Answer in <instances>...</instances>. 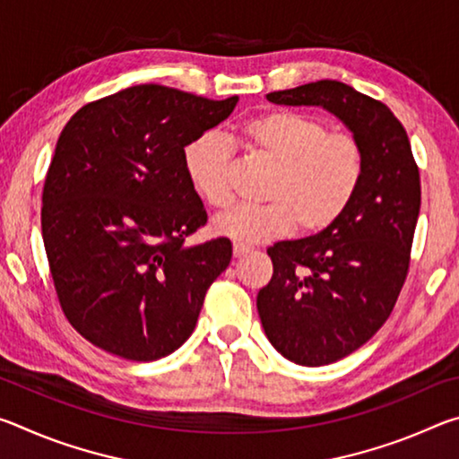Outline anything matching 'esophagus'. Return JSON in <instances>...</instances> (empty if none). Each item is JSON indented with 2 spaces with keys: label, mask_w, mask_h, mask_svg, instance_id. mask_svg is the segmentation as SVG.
Instances as JSON below:
<instances>
[{
  "label": "esophagus",
  "mask_w": 459,
  "mask_h": 459,
  "mask_svg": "<svg viewBox=\"0 0 459 459\" xmlns=\"http://www.w3.org/2000/svg\"><path fill=\"white\" fill-rule=\"evenodd\" d=\"M247 253H251V247H247L243 243L232 245V255H235V257H245Z\"/></svg>",
  "instance_id": "obj_1"
}]
</instances>
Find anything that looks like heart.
Returning <instances> with one entry per match:
<instances>
[{
    "label": "heart",
    "mask_w": 459,
    "mask_h": 459,
    "mask_svg": "<svg viewBox=\"0 0 459 459\" xmlns=\"http://www.w3.org/2000/svg\"><path fill=\"white\" fill-rule=\"evenodd\" d=\"M235 135L248 152L275 166L267 204H237L214 216L212 230L238 243H265L293 227L317 235L351 208L364 178V150L351 134H330L328 123L299 111H263L240 121ZM232 147L206 131L184 147V172L192 190L211 206L230 198Z\"/></svg>",
    "instance_id": "b5f03b06"
}]
</instances>
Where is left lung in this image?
Returning <instances> with one entry per match:
<instances>
[{"label":"left lung","mask_w":459,"mask_h":459,"mask_svg":"<svg viewBox=\"0 0 459 459\" xmlns=\"http://www.w3.org/2000/svg\"><path fill=\"white\" fill-rule=\"evenodd\" d=\"M267 99L324 107L352 131L367 160L356 198L336 224L267 248L273 277L257 295L275 351L301 367H324L367 344L397 304L421 206L419 168L391 108L344 82L317 81Z\"/></svg>","instance_id":"obj_1"}]
</instances>
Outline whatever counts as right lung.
<instances>
[{"mask_svg": "<svg viewBox=\"0 0 459 459\" xmlns=\"http://www.w3.org/2000/svg\"><path fill=\"white\" fill-rule=\"evenodd\" d=\"M237 100L137 84L62 129L42 192L44 247L66 320L105 352L150 362L178 351L229 267V238L184 245L206 211L182 153Z\"/></svg>", "mask_w": 459, "mask_h": 459, "instance_id": "add662e5", "label": "right lung"}]
</instances>
